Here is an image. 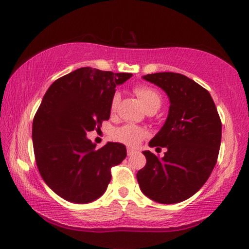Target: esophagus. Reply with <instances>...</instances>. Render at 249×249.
Segmentation results:
<instances>
[{
  "label": "esophagus",
  "mask_w": 249,
  "mask_h": 249,
  "mask_svg": "<svg viewBox=\"0 0 249 249\" xmlns=\"http://www.w3.org/2000/svg\"><path fill=\"white\" fill-rule=\"evenodd\" d=\"M136 151H135L134 149H130V148H127V156H133Z\"/></svg>",
  "instance_id": "34e87169"
}]
</instances>
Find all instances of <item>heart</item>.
<instances>
[{
    "instance_id": "b5f03b06",
    "label": "heart",
    "mask_w": 249,
    "mask_h": 249,
    "mask_svg": "<svg viewBox=\"0 0 249 249\" xmlns=\"http://www.w3.org/2000/svg\"><path fill=\"white\" fill-rule=\"evenodd\" d=\"M134 93L142 104V107L148 113H155L161 105L162 99L157 90L148 86H136L134 87ZM120 101V94L114 93L111 100V109L114 111ZM147 133L145 129L134 124H125L121 127L114 129L113 132V138L115 141L125 144L129 147H137L141 144L142 141L146 138Z\"/></svg>"
}]
</instances>
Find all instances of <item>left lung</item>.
Listing matches in <instances>:
<instances>
[{"label": "left lung", "instance_id": "8db88e82", "mask_svg": "<svg viewBox=\"0 0 249 249\" xmlns=\"http://www.w3.org/2000/svg\"><path fill=\"white\" fill-rule=\"evenodd\" d=\"M145 80L166 92L169 114L150 147H166L162 158L142 151L145 167L137 172L142 192L158 203H179L200 190L215 167L222 123L212 96L185 75L158 72ZM160 149V148H159Z\"/></svg>", "mask_w": 249, "mask_h": 249}]
</instances>
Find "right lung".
I'll return each mask as SVG.
<instances>
[{"mask_svg":"<svg viewBox=\"0 0 249 249\" xmlns=\"http://www.w3.org/2000/svg\"><path fill=\"white\" fill-rule=\"evenodd\" d=\"M132 75L84 67L57 79L45 93L33 121L34 154L41 178L62 199L96 200L111 181V168L125 159L123 144L95 149L87 133L109 119L116 86Z\"/></svg>","mask_w":249,"mask_h":249,"instance_id":"1","label":"right lung"}]
</instances>
